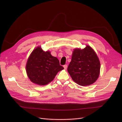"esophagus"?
<instances>
[{
  "mask_svg": "<svg viewBox=\"0 0 122 122\" xmlns=\"http://www.w3.org/2000/svg\"><path fill=\"white\" fill-rule=\"evenodd\" d=\"M63 67H64V69H66L67 68V65H64L63 66Z\"/></svg>",
  "mask_w": 122,
  "mask_h": 122,
  "instance_id": "obj_1",
  "label": "esophagus"
}]
</instances>
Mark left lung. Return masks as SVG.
Instances as JSON below:
<instances>
[{
  "label": "left lung",
  "mask_w": 122,
  "mask_h": 122,
  "mask_svg": "<svg viewBox=\"0 0 122 122\" xmlns=\"http://www.w3.org/2000/svg\"><path fill=\"white\" fill-rule=\"evenodd\" d=\"M100 69L98 58L88 46L83 49H75L67 70L72 80L79 85L92 84L98 79Z\"/></svg>",
  "instance_id": "1"
}]
</instances>
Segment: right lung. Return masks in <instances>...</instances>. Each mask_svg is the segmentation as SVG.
I'll return each instance as SVG.
<instances>
[{"mask_svg":"<svg viewBox=\"0 0 122 122\" xmlns=\"http://www.w3.org/2000/svg\"><path fill=\"white\" fill-rule=\"evenodd\" d=\"M64 69L57 58L37 47L31 52L27 61L26 72L28 77L35 84L43 86L54 79L59 71Z\"/></svg>","mask_w":122,"mask_h":122,"instance_id":"right-lung-1","label":"right lung"}]
</instances>
